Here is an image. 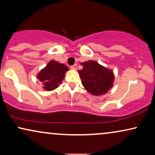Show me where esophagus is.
<instances>
[{"label":"esophagus","instance_id":"1","mask_svg":"<svg viewBox=\"0 0 155 155\" xmlns=\"http://www.w3.org/2000/svg\"><path fill=\"white\" fill-rule=\"evenodd\" d=\"M77 68H78L77 64H74V65H71V68L73 69V70H77Z\"/></svg>","mask_w":155,"mask_h":155}]
</instances>
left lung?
<instances>
[{"mask_svg":"<svg viewBox=\"0 0 155 155\" xmlns=\"http://www.w3.org/2000/svg\"><path fill=\"white\" fill-rule=\"evenodd\" d=\"M80 64L83 68L78 73L85 90L94 96L107 94L113 87V71L94 61H85Z\"/></svg>","mask_w":155,"mask_h":155,"instance_id":"left-lung-1","label":"left lung"}]
</instances>
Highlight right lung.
<instances>
[{
    "instance_id": "right-lung-1",
    "label": "right lung",
    "mask_w": 155,
    "mask_h": 155,
    "mask_svg": "<svg viewBox=\"0 0 155 155\" xmlns=\"http://www.w3.org/2000/svg\"><path fill=\"white\" fill-rule=\"evenodd\" d=\"M68 71L65 64L55 61H50L46 66L38 73L37 78L42 82L43 88L46 91H51L61 83L66 71Z\"/></svg>"
}]
</instances>
